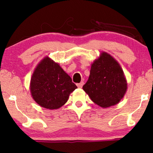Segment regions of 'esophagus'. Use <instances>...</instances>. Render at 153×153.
Instances as JSON below:
<instances>
[{
	"label": "esophagus",
	"instance_id": "esophagus-1",
	"mask_svg": "<svg viewBox=\"0 0 153 153\" xmlns=\"http://www.w3.org/2000/svg\"><path fill=\"white\" fill-rule=\"evenodd\" d=\"M83 85H84V82H81L80 83H79V84H76V86L78 88H82Z\"/></svg>",
	"mask_w": 153,
	"mask_h": 153
}]
</instances>
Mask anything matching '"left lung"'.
<instances>
[{
    "label": "left lung",
    "instance_id": "obj_1",
    "mask_svg": "<svg viewBox=\"0 0 153 153\" xmlns=\"http://www.w3.org/2000/svg\"><path fill=\"white\" fill-rule=\"evenodd\" d=\"M91 101L103 108L118 103L127 89V83L119 64L103 52L91 65L88 79L83 86Z\"/></svg>",
    "mask_w": 153,
    "mask_h": 153
}]
</instances>
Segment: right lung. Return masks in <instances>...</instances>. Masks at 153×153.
Returning a JSON list of instances; mask_svg holds the SVG:
<instances>
[{"mask_svg":"<svg viewBox=\"0 0 153 153\" xmlns=\"http://www.w3.org/2000/svg\"><path fill=\"white\" fill-rule=\"evenodd\" d=\"M76 88L71 77L49 57L42 60L32 76V97L39 105L48 109L62 106Z\"/></svg>","mask_w":153,"mask_h":153,"instance_id":"1","label":"right lung"}]
</instances>
